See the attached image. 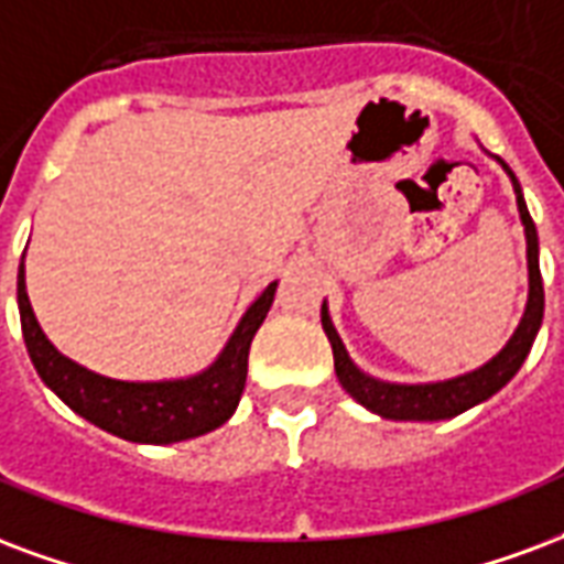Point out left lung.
Here are the masks:
<instances>
[{"instance_id": "1", "label": "left lung", "mask_w": 564, "mask_h": 564, "mask_svg": "<svg viewBox=\"0 0 564 564\" xmlns=\"http://www.w3.org/2000/svg\"><path fill=\"white\" fill-rule=\"evenodd\" d=\"M496 164L508 173L511 187H514L517 212H520V224H523V236H527L529 295L514 335L508 337V344L490 361H484L475 370H466L460 377L440 379V382H388V379L370 377L349 358L344 340H340L335 323H332L328 304L323 302V332L328 337V344H332V352H335L337 379H340V386L346 388L349 398L358 400L365 410H370L379 419L445 421L473 410V406L490 400L499 388H505L514 379L520 365L527 361L529 349L535 344L538 328H541V319H544V283H541V269H538V232L532 218H529L527 199H523V191H520V182L511 173V166L505 164L502 158H496Z\"/></svg>"}]
</instances>
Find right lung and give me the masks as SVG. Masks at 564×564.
I'll return each instance as SVG.
<instances>
[{
  "mask_svg": "<svg viewBox=\"0 0 564 564\" xmlns=\"http://www.w3.org/2000/svg\"><path fill=\"white\" fill-rule=\"evenodd\" d=\"M26 260V250H23ZM278 281H271L250 307L241 314L218 358L199 373L176 379H112L77 365L74 358L62 356L50 344L44 328L37 323L26 293V265L20 262L17 271V307L26 340L29 358L37 377L56 398L86 419L95 427L119 436V440L140 442V445H173V442L194 440L203 433L218 431L232 419L239 406L245 379H248L250 340L257 335L271 302H274Z\"/></svg>",
  "mask_w": 564,
  "mask_h": 564,
  "instance_id": "obj_1",
  "label": "right lung"
}]
</instances>
